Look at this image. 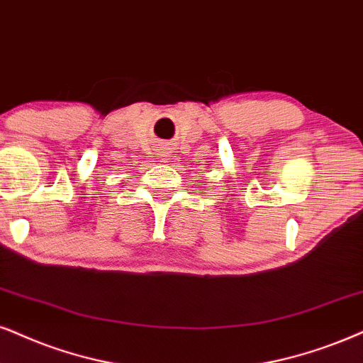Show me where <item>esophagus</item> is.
<instances>
[{"label":"esophagus","instance_id":"34e87169","mask_svg":"<svg viewBox=\"0 0 363 363\" xmlns=\"http://www.w3.org/2000/svg\"><path fill=\"white\" fill-rule=\"evenodd\" d=\"M157 157L162 160V162H167L169 157H171V150H169L167 147H160L157 152Z\"/></svg>","mask_w":363,"mask_h":363}]
</instances>
